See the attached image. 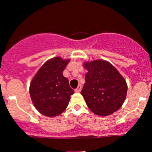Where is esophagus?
Here are the masks:
<instances>
[{
  "label": "esophagus",
  "instance_id": "1",
  "mask_svg": "<svg viewBox=\"0 0 152 152\" xmlns=\"http://www.w3.org/2000/svg\"><path fill=\"white\" fill-rule=\"evenodd\" d=\"M81 87H81V84H79V85L77 87V88L75 89V92H80L81 90Z\"/></svg>",
  "mask_w": 152,
  "mask_h": 152
}]
</instances>
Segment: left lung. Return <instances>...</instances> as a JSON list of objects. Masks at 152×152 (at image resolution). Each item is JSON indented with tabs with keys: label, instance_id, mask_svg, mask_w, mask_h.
<instances>
[{
	"label": "left lung",
	"instance_id": "8db88e82",
	"mask_svg": "<svg viewBox=\"0 0 152 152\" xmlns=\"http://www.w3.org/2000/svg\"><path fill=\"white\" fill-rule=\"evenodd\" d=\"M85 83L81 94L91 111L108 116L121 108L127 96V84L116 68L106 60L85 62Z\"/></svg>",
	"mask_w": 152,
	"mask_h": 152
}]
</instances>
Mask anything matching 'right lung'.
<instances>
[{
    "label": "right lung",
    "mask_w": 152,
    "mask_h": 152,
    "mask_svg": "<svg viewBox=\"0 0 152 152\" xmlns=\"http://www.w3.org/2000/svg\"><path fill=\"white\" fill-rule=\"evenodd\" d=\"M70 59L55 57L47 60L32 79L30 95L38 112L48 117L59 116L66 109L74 93L63 71Z\"/></svg>",
    "instance_id": "1"
}]
</instances>
